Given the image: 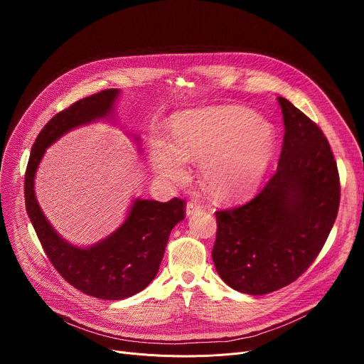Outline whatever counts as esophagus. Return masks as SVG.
Here are the masks:
<instances>
[{
    "instance_id": "1",
    "label": "esophagus",
    "mask_w": 364,
    "mask_h": 364,
    "mask_svg": "<svg viewBox=\"0 0 364 364\" xmlns=\"http://www.w3.org/2000/svg\"><path fill=\"white\" fill-rule=\"evenodd\" d=\"M200 209H202V206H200L199 203H196V202H193V200H190V202L187 203V206H186V214H187V215H193V214L199 213Z\"/></svg>"
}]
</instances>
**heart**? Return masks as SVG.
Segmentation results:
<instances>
[{
  "label": "heart",
  "mask_w": 364,
  "mask_h": 364,
  "mask_svg": "<svg viewBox=\"0 0 364 364\" xmlns=\"http://www.w3.org/2000/svg\"><path fill=\"white\" fill-rule=\"evenodd\" d=\"M276 149L274 127L240 106L187 112L174 122L172 141L156 136L150 161L166 183L187 178V161L199 162L206 192L221 200L242 198L259 184Z\"/></svg>",
  "instance_id": "1"
}]
</instances>
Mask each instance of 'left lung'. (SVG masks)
<instances>
[{
    "mask_svg": "<svg viewBox=\"0 0 364 364\" xmlns=\"http://www.w3.org/2000/svg\"><path fill=\"white\" fill-rule=\"evenodd\" d=\"M284 136L277 171L243 205L215 213L213 259L230 288L264 295L295 282L320 254L338 215L336 161L320 127L277 97Z\"/></svg>",
    "mask_w": 364,
    "mask_h": 364,
    "instance_id": "8db88e82",
    "label": "left lung"
}]
</instances>
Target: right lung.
Here are the masks:
<instances>
[{"instance_id":"right-lung-1","label":"right lung","mask_w":364,"mask_h":364,"mask_svg":"<svg viewBox=\"0 0 364 364\" xmlns=\"http://www.w3.org/2000/svg\"><path fill=\"white\" fill-rule=\"evenodd\" d=\"M117 88L103 90L75 102L44 125L32 146L25 174V203L35 233L54 269L73 288L102 299H124L143 291L155 279L169 233L186 217V199L134 202L125 223L88 250L62 240L47 223L33 193V177L46 149L75 127L110 112Z\"/></svg>"}]
</instances>
